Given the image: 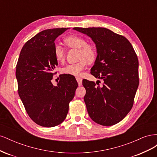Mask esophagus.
<instances>
[{
  "label": "esophagus",
  "mask_w": 157,
  "mask_h": 157,
  "mask_svg": "<svg viewBox=\"0 0 157 157\" xmlns=\"http://www.w3.org/2000/svg\"><path fill=\"white\" fill-rule=\"evenodd\" d=\"M76 80L78 84V86H81L82 85V79L80 77H76Z\"/></svg>",
  "instance_id": "esophagus-1"
}]
</instances>
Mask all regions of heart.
I'll return each instance as SVG.
<instances>
[{
    "label": "heart",
    "mask_w": 157,
    "mask_h": 157,
    "mask_svg": "<svg viewBox=\"0 0 157 157\" xmlns=\"http://www.w3.org/2000/svg\"><path fill=\"white\" fill-rule=\"evenodd\" d=\"M64 43L70 48H78V62L71 63L66 65L61 70L65 75L72 76L81 75L82 71L86 68L87 61L92 63L96 58V50L95 47L88 43L83 37L77 35H71L63 40ZM54 54L56 59L61 62L65 59V52L62 47L56 45L54 49Z\"/></svg>",
    "instance_id": "heart-1"
}]
</instances>
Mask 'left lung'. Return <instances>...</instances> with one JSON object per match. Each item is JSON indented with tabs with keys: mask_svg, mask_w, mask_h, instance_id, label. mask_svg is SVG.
Segmentation results:
<instances>
[{
	"mask_svg": "<svg viewBox=\"0 0 157 157\" xmlns=\"http://www.w3.org/2000/svg\"><path fill=\"white\" fill-rule=\"evenodd\" d=\"M96 44L97 58L91 74L103 80L102 86L84 79V100L90 117L99 124L112 126L121 121L134 104L139 85L138 59L124 36L103 27H74Z\"/></svg>",
	"mask_w": 157,
	"mask_h": 157,
	"instance_id": "obj_1",
	"label": "left lung"
}]
</instances>
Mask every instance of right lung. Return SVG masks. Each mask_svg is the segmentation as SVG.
Listing matches in <instances>:
<instances>
[{"label":"right lung","mask_w":157,"mask_h":157,"mask_svg":"<svg viewBox=\"0 0 157 157\" xmlns=\"http://www.w3.org/2000/svg\"><path fill=\"white\" fill-rule=\"evenodd\" d=\"M67 29L56 28L39 33L23 46L17 63L19 96L28 115L41 126L54 127L65 119L78 86L72 76H61L57 86L51 82L58 65L54 41Z\"/></svg>","instance_id":"add662e5"}]
</instances>
